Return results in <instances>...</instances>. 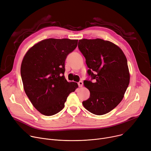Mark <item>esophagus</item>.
Wrapping results in <instances>:
<instances>
[{"mask_svg": "<svg viewBox=\"0 0 151 151\" xmlns=\"http://www.w3.org/2000/svg\"><path fill=\"white\" fill-rule=\"evenodd\" d=\"M78 86H79V87H82L83 86V83L82 81H79L78 83Z\"/></svg>", "mask_w": 151, "mask_h": 151, "instance_id": "esophagus-1", "label": "esophagus"}]
</instances>
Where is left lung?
I'll use <instances>...</instances> for the list:
<instances>
[{
  "instance_id": "obj_1",
  "label": "left lung",
  "mask_w": 151,
  "mask_h": 151,
  "mask_svg": "<svg viewBox=\"0 0 151 151\" xmlns=\"http://www.w3.org/2000/svg\"><path fill=\"white\" fill-rule=\"evenodd\" d=\"M78 48L86 58L88 75L94 79L84 81L90 98L83 104L95 115L107 114L122 101L129 86L126 57L118 46L101 39H80Z\"/></svg>"
}]
</instances>
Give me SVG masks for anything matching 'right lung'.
Returning a JSON list of instances; mask_svg holds the SVG:
<instances>
[{"label":"right lung","mask_w":151,"mask_h":151,"mask_svg":"<svg viewBox=\"0 0 151 151\" xmlns=\"http://www.w3.org/2000/svg\"><path fill=\"white\" fill-rule=\"evenodd\" d=\"M78 39H46L35 44L25 55L21 74L25 92L37 111L52 116L64 107L68 95L78 87L67 82L65 60L76 48Z\"/></svg>","instance_id":"1"}]
</instances>
